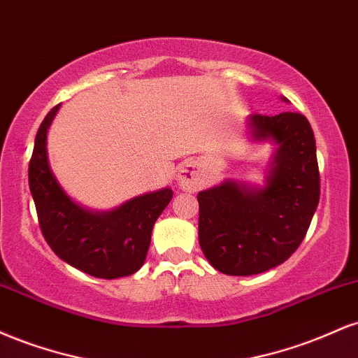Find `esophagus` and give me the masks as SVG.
<instances>
[{"label": "esophagus", "mask_w": 358, "mask_h": 358, "mask_svg": "<svg viewBox=\"0 0 358 358\" xmlns=\"http://www.w3.org/2000/svg\"><path fill=\"white\" fill-rule=\"evenodd\" d=\"M176 180H178V187L182 188V190L196 192L203 187L205 182H207V175H205L203 166L193 159V162H187L182 168H180Z\"/></svg>", "instance_id": "1"}]
</instances>
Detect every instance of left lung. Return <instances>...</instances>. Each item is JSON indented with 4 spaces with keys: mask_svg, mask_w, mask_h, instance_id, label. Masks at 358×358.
Listing matches in <instances>:
<instances>
[{
    "mask_svg": "<svg viewBox=\"0 0 358 358\" xmlns=\"http://www.w3.org/2000/svg\"><path fill=\"white\" fill-rule=\"evenodd\" d=\"M248 127L252 141L278 146L264 187L225 180L196 195L200 248L213 268L229 276L282 264L305 239L320 202L316 143L308 119L299 113L252 114Z\"/></svg>",
    "mask_w": 358,
    "mask_h": 358,
    "instance_id": "8db88e82",
    "label": "left lung"
}]
</instances>
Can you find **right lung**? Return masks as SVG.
Returning a JSON list of instances; mask_svg holds the SVG:
<instances>
[{
  "label": "right lung",
  "instance_id": "add662e5",
  "mask_svg": "<svg viewBox=\"0 0 358 358\" xmlns=\"http://www.w3.org/2000/svg\"><path fill=\"white\" fill-rule=\"evenodd\" d=\"M60 104L43 119L28 166L45 241L62 261L94 278L131 276L145 264L156 219L170 203L171 188L145 193L109 212H92L76 203L52 173L47 133Z\"/></svg>",
  "mask_w": 358,
  "mask_h": 358
}]
</instances>
